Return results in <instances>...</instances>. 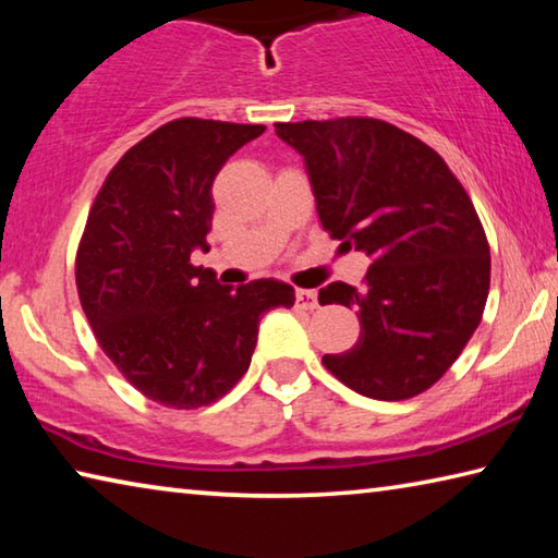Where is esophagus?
I'll use <instances>...</instances> for the list:
<instances>
[{"mask_svg": "<svg viewBox=\"0 0 558 558\" xmlns=\"http://www.w3.org/2000/svg\"><path fill=\"white\" fill-rule=\"evenodd\" d=\"M295 305L302 310H317L319 302L313 290H295Z\"/></svg>", "mask_w": 558, "mask_h": 558, "instance_id": "esophagus-1", "label": "esophagus"}]
</instances>
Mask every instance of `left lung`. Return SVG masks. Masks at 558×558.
<instances>
[{
	"instance_id": "8db88e82",
	"label": "left lung",
	"mask_w": 558,
	"mask_h": 558,
	"mask_svg": "<svg viewBox=\"0 0 558 558\" xmlns=\"http://www.w3.org/2000/svg\"><path fill=\"white\" fill-rule=\"evenodd\" d=\"M302 157L332 239L372 258L366 286L329 282L319 305L356 310V344L325 354L339 381L376 401L436 384L475 332L489 292V245L442 157L384 120L278 122Z\"/></svg>"
}]
</instances>
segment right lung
I'll return each mask as SVG.
<instances>
[{"instance_id":"1","label":"right lung","mask_w":558,"mask_h":558,"mask_svg":"<svg viewBox=\"0 0 558 558\" xmlns=\"http://www.w3.org/2000/svg\"><path fill=\"white\" fill-rule=\"evenodd\" d=\"M263 125L182 118L112 167L88 214L75 286L98 344L120 374L172 409H199L248 369L260 315L295 290L260 278L231 288L192 266L209 251L214 179Z\"/></svg>"}]
</instances>
